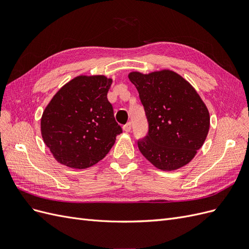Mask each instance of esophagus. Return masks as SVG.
Returning a JSON list of instances; mask_svg holds the SVG:
<instances>
[{
	"label": "esophagus",
	"instance_id": "34e87169",
	"mask_svg": "<svg viewBox=\"0 0 249 249\" xmlns=\"http://www.w3.org/2000/svg\"><path fill=\"white\" fill-rule=\"evenodd\" d=\"M123 127H124V132H126V133L131 132V130H132V123H127V124H124Z\"/></svg>",
	"mask_w": 249,
	"mask_h": 249
}]
</instances>
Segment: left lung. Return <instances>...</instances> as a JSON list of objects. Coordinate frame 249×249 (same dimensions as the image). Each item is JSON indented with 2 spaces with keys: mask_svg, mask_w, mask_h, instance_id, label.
I'll list each match as a JSON object with an SVG mask.
<instances>
[{
  "mask_svg": "<svg viewBox=\"0 0 249 249\" xmlns=\"http://www.w3.org/2000/svg\"><path fill=\"white\" fill-rule=\"evenodd\" d=\"M148 122V134L138 141L145 159L163 171L189 163L202 146L210 129L209 110L194 87L170 70L132 71Z\"/></svg>",
  "mask_w": 249,
  "mask_h": 249,
  "instance_id": "8db88e82",
  "label": "left lung"
}]
</instances>
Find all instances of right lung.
Returning a JSON list of instances; mask_svg holds the SVG:
<instances>
[{
	"label": "right lung",
	"mask_w": 249,
	"mask_h": 249,
	"mask_svg": "<svg viewBox=\"0 0 249 249\" xmlns=\"http://www.w3.org/2000/svg\"><path fill=\"white\" fill-rule=\"evenodd\" d=\"M113 80L103 74L73 78L58 90L44 109L43 142L65 166L85 169L103 160L123 132L107 93Z\"/></svg>",
	"instance_id": "right-lung-1"
}]
</instances>
